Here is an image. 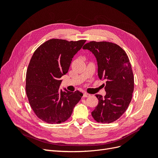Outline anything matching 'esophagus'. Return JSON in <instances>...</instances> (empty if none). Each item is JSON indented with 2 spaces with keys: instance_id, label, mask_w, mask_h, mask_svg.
I'll return each instance as SVG.
<instances>
[{
  "instance_id": "obj_1",
  "label": "esophagus",
  "mask_w": 158,
  "mask_h": 158,
  "mask_svg": "<svg viewBox=\"0 0 158 158\" xmlns=\"http://www.w3.org/2000/svg\"><path fill=\"white\" fill-rule=\"evenodd\" d=\"M89 96H90V94H88V93L84 92V93L83 94V97H84V98H88V97H89Z\"/></svg>"
}]
</instances>
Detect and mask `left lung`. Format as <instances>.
I'll return each mask as SVG.
<instances>
[{
	"label": "left lung",
	"instance_id": "8db88e82",
	"mask_svg": "<svg viewBox=\"0 0 158 158\" xmlns=\"http://www.w3.org/2000/svg\"><path fill=\"white\" fill-rule=\"evenodd\" d=\"M83 49L96 57L99 78L106 80V95H95L99 103L92 115L98 123H113L126 111L132 99L134 75L130 60L126 52L114 43L92 41Z\"/></svg>",
	"mask_w": 158,
	"mask_h": 158
}]
</instances>
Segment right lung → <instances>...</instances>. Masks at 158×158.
I'll list each match as a JSON object with an SVG mask.
<instances>
[{"label": "right lung", "instance_id": "obj_1", "mask_svg": "<svg viewBox=\"0 0 158 158\" xmlns=\"http://www.w3.org/2000/svg\"><path fill=\"white\" fill-rule=\"evenodd\" d=\"M85 40L51 39L35 51L28 65L26 91L36 116L49 124L63 123L71 116L83 94L63 91L60 78L69 71L71 61Z\"/></svg>", "mask_w": 158, "mask_h": 158}]
</instances>
